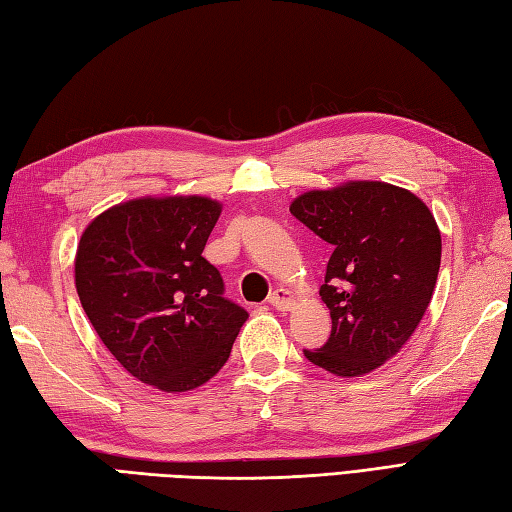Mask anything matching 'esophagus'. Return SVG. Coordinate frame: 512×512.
<instances>
[{
    "instance_id": "esophagus-1",
    "label": "esophagus",
    "mask_w": 512,
    "mask_h": 512,
    "mask_svg": "<svg viewBox=\"0 0 512 512\" xmlns=\"http://www.w3.org/2000/svg\"><path fill=\"white\" fill-rule=\"evenodd\" d=\"M269 305L276 307L278 311H289L291 307H294V294L287 289H276L274 294L269 296Z\"/></svg>"
}]
</instances>
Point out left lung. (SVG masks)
I'll return each instance as SVG.
<instances>
[{
  "mask_svg": "<svg viewBox=\"0 0 512 512\" xmlns=\"http://www.w3.org/2000/svg\"><path fill=\"white\" fill-rule=\"evenodd\" d=\"M289 212L333 247L320 287L331 336L307 360L340 378L382 367L433 298L442 236L431 210L404 187L347 181L300 194Z\"/></svg>",
  "mask_w": 512,
  "mask_h": 512,
  "instance_id": "1",
  "label": "left lung"
}]
</instances>
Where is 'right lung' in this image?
<instances>
[{"instance_id":"1","label":"right lung","mask_w":512,"mask_h":512,"mask_svg":"<svg viewBox=\"0 0 512 512\" xmlns=\"http://www.w3.org/2000/svg\"><path fill=\"white\" fill-rule=\"evenodd\" d=\"M221 210L207 196H143L81 234V307L121 367L154 389L192 391L214 378L247 320L201 256Z\"/></svg>"}]
</instances>
